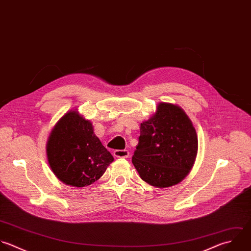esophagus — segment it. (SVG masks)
Masks as SVG:
<instances>
[{
    "label": "esophagus",
    "mask_w": 251,
    "mask_h": 251,
    "mask_svg": "<svg viewBox=\"0 0 251 251\" xmlns=\"http://www.w3.org/2000/svg\"><path fill=\"white\" fill-rule=\"evenodd\" d=\"M113 154L115 157H120V158H127L130 154V152L127 150H116L113 151Z\"/></svg>",
    "instance_id": "34e87169"
}]
</instances>
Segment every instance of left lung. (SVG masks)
<instances>
[{
  "instance_id": "1",
  "label": "left lung",
  "mask_w": 251,
  "mask_h": 251,
  "mask_svg": "<svg viewBox=\"0 0 251 251\" xmlns=\"http://www.w3.org/2000/svg\"><path fill=\"white\" fill-rule=\"evenodd\" d=\"M197 153L198 137L190 118L181 107L160 102L155 114L141 123L132 162L145 182L167 188L189 174Z\"/></svg>"
}]
</instances>
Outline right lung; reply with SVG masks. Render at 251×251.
Instances as JSON below:
<instances>
[{"mask_svg": "<svg viewBox=\"0 0 251 251\" xmlns=\"http://www.w3.org/2000/svg\"><path fill=\"white\" fill-rule=\"evenodd\" d=\"M47 154L54 175L79 188L98 181L113 161L94 134L92 123L77 111L67 112L56 123L48 140Z\"/></svg>", "mask_w": 251, "mask_h": 251, "instance_id": "right-lung-1", "label": "right lung"}]
</instances>
